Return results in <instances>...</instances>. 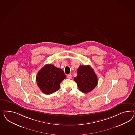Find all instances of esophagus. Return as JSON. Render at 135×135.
<instances>
[{"mask_svg":"<svg viewBox=\"0 0 135 135\" xmlns=\"http://www.w3.org/2000/svg\"><path fill=\"white\" fill-rule=\"evenodd\" d=\"M67 78H68V79H72V75L71 74H68V75H67Z\"/></svg>","mask_w":135,"mask_h":135,"instance_id":"obj_1","label":"esophagus"}]
</instances>
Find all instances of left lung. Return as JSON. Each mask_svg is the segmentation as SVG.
Wrapping results in <instances>:
<instances>
[{
    "label": "left lung",
    "mask_w": 135,
    "mask_h": 135,
    "mask_svg": "<svg viewBox=\"0 0 135 135\" xmlns=\"http://www.w3.org/2000/svg\"><path fill=\"white\" fill-rule=\"evenodd\" d=\"M78 76L74 80L80 91L88 93L92 91L98 84V79L89 65H80L77 70Z\"/></svg>",
    "instance_id": "obj_1"
}]
</instances>
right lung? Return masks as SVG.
<instances>
[{"mask_svg":"<svg viewBox=\"0 0 135 135\" xmlns=\"http://www.w3.org/2000/svg\"><path fill=\"white\" fill-rule=\"evenodd\" d=\"M63 71L52 64H46L37 75V84L45 94H51L57 91L60 84L66 78Z\"/></svg>","mask_w":135,"mask_h":135,"instance_id":"1","label":"right lung"}]
</instances>
